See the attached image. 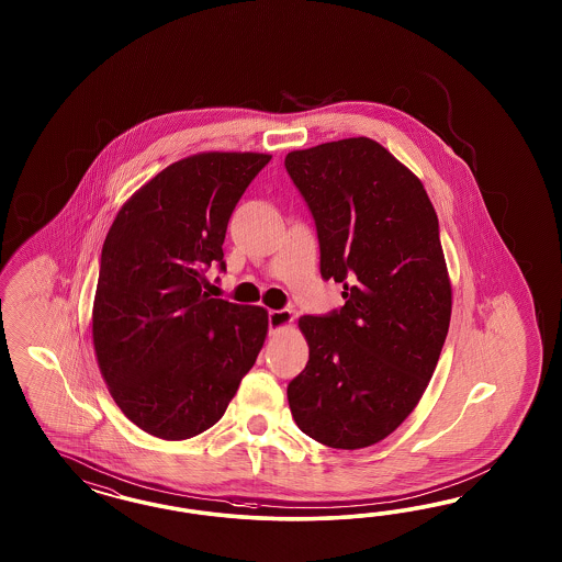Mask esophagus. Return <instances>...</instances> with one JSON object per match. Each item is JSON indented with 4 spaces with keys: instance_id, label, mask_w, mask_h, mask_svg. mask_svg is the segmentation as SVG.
I'll return each instance as SVG.
<instances>
[{
    "instance_id": "1",
    "label": "esophagus",
    "mask_w": 562,
    "mask_h": 562,
    "mask_svg": "<svg viewBox=\"0 0 562 562\" xmlns=\"http://www.w3.org/2000/svg\"><path fill=\"white\" fill-rule=\"evenodd\" d=\"M268 324H270V331H278L282 327H289L292 324V311L290 308H272V311H268Z\"/></svg>"
}]
</instances>
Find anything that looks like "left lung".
Returning a JSON list of instances; mask_svg holds the SVG:
<instances>
[{
    "mask_svg": "<svg viewBox=\"0 0 562 562\" xmlns=\"http://www.w3.org/2000/svg\"><path fill=\"white\" fill-rule=\"evenodd\" d=\"M284 167L313 214L324 280L344 306L305 315L294 423L334 449L383 441L420 402L451 319L439 221L420 179L369 137L294 150Z\"/></svg>",
    "mask_w": 562,
    "mask_h": 562,
    "instance_id": "8db88e82",
    "label": "left lung"
}]
</instances>
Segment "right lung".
Here are the masks:
<instances>
[{
  "instance_id": "obj_1",
  "label": "right lung",
  "mask_w": 562,
  "mask_h": 562,
  "mask_svg": "<svg viewBox=\"0 0 562 562\" xmlns=\"http://www.w3.org/2000/svg\"><path fill=\"white\" fill-rule=\"evenodd\" d=\"M270 154L183 158L123 204L102 245L92 340L121 412L158 439L216 425L268 334L261 306L210 299V266L240 195Z\"/></svg>"
}]
</instances>
